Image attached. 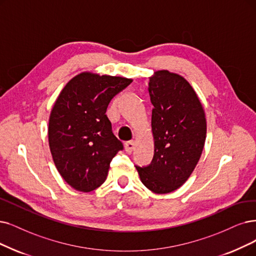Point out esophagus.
Wrapping results in <instances>:
<instances>
[{
	"instance_id": "1",
	"label": "esophagus",
	"mask_w": 256,
	"mask_h": 256,
	"mask_svg": "<svg viewBox=\"0 0 256 256\" xmlns=\"http://www.w3.org/2000/svg\"><path fill=\"white\" fill-rule=\"evenodd\" d=\"M134 148H136V142L134 140H129L125 144V150L128 153H131L132 151L134 150Z\"/></svg>"
}]
</instances>
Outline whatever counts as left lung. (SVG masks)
<instances>
[{
	"instance_id": "obj_1",
	"label": "left lung",
	"mask_w": 256,
	"mask_h": 256,
	"mask_svg": "<svg viewBox=\"0 0 256 256\" xmlns=\"http://www.w3.org/2000/svg\"><path fill=\"white\" fill-rule=\"evenodd\" d=\"M154 156L149 166L136 167L152 192L166 194L186 182L196 167L207 134L205 110L182 76L158 70L149 78Z\"/></svg>"
}]
</instances>
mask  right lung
<instances>
[{
	"instance_id": "right-lung-1",
	"label": "right lung",
	"mask_w": 256,
	"mask_h": 256,
	"mask_svg": "<svg viewBox=\"0 0 256 256\" xmlns=\"http://www.w3.org/2000/svg\"><path fill=\"white\" fill-rule=\"evenodd\" d=\"M132 78L84 71L71 78L51 109L48 142L58 173L69 186L90 192L107 178L111 160L122 149L106 110Z\"/></svg>"
}]
</instances>
